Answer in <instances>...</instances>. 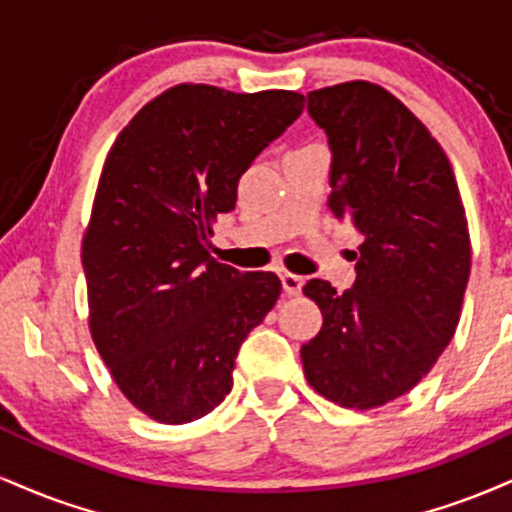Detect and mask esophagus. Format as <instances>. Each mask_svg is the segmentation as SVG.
Returning <instances> with one entry per match:
<instances>
[{
    "label": "esophagus",
    "instance_id": "esophagus-1",
    "mask_svg": "<svg viewBox=\"0 0 512 512\" xmlns=\"http://www.w3.org/2000/svg\"><path fill=\"white\" fill-rule=\"evenodd\" d=\"M281 283H283V291L288 295H300L303 291V283L305 279L298 274H291V272H281Z\"/></svg>",
    "mask_w": 512,
    "mask_h": 512
}]
</instances>
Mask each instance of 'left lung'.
<instances>
[{
  "label": "left lung",
  "mask_w": 512,
  "mask_h": 512,
  "mask_svg": "<svg viewBox=\"0 0 512 512\" xmlns=\"http://www.w3.org/2000/svg\"><path fill=\"white\" fill-rule=\"evenodd\" d=\"M307 112L329 140V209L362 243L353 288L305 283L324 324L300 357L317 393L369 410L420 384L451 343L470 233L451 162L391 92L353 80L310 92Z\"/></svg>",
  "instance_id": "left-lung-1"
}]
</instances>
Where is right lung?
Wrapping results in <instances>:
<instances>
[{"label":"right lung","instance_id":"1","mask_svg":"<svg viewBox=\"0 0 512 512\" xmlns=\"http://www.w3.org/2000/svg\"><path fill=\"white\" fill-rule=\"evenodd\" d=\"M303 102L183 83L147 102L109 150L83 238L90 334L152 420L186 424L217 408L240 343L279 300V276L238 272L207 245L240 176Z\"/></svg>","mask_w":512,"mask_h":512}]
</instances>
